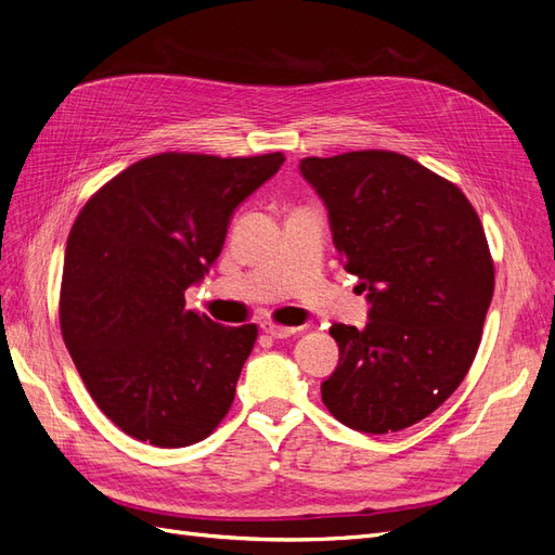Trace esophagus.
<instances>
[{
  "instance_id": "1",
  "label": "esophagus",
  "mask_w": 555,
  "mask_h": 555,
  "mask_svg": "<svg viewBox=\"0 0 555 555\" xmlns=\"http://www.w3.org/2000/svg\"><path fill=\"white\" fill-rule=\"evenodd\" d=\"M261 331L266 335H271V338H289L298 328L296 326H284L278 322H261Z\"/></svg>"
}]
</instances>
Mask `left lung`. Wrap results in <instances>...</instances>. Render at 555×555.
<instances>
[{
  "instance_id": "8db88e82",
  "label": "left lung",
  "mask_w": 555,
  "mask_h": 555,
  "mask_svg": "<svg viewBox=\"0 0 555 555\" xmlns=\"http://www.w3.org/2000/svg\"><path fill=\"white\" fill-rule=\"evenodd\" d=\"M335 249L371 300L363 328L333 324L340 363L326 410L361 433L422 422L459 389L489 312L495 268L479 215L451 180L391 150L306 157Z\"/></svg>"
}]
</instances>
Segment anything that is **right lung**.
Masks as SVG:
<instances>
[{"label": "right lung", "instance_id": "right-lung-1", "mask_svg": "<svg viewBox=\"0 0 555 555\" xmlns=\"http://www.w3.org/2000/svg\"><path fill=\"white\" fill-rule=\"evenodd\" d=\"M282 153H159L80 208L64 251L60 328L96 408L164 449L206 440L229 414L257 324L184 308L220 257L231 212L278 173Z\"/></svg>", "mask_w": 555, "mask_h": 555}]
</instances>
